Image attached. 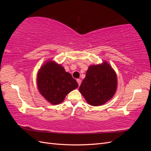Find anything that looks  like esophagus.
Returning a JSON list of instances; mask_svg holds the SVG:
<instances>
[{"label":"esophagus","mask_w":151,"mask_h":151,"mask_svg":"<svg viewBox=\"0 0 151 151\" xmlns=\"http://www.w3.org/2000/svg\"><path fill=\"white\" fill-rule=\"evenodd\" d=\"M77 83H78L79 86H80L81 84V80L80 79H77Z\"/></svg>","instance_id":"obj_1"}]
</instances>
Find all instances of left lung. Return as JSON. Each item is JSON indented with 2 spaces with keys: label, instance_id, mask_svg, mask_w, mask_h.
Returning <instances> with one entry per match:
<instances>
[{
  "label": "left lung",
  "instance_id": "left-lung-1",
  "mask_svg": "<svg viewBox=\"0 0 151 151\" xmlns=\"http://www.w3.org/2000/svg\"><path fill=\"white\" fill-rule=\"evenodd\" d=\"M117 88L116 72L106 62L89 67L79 92L91 106H101L111 99Z\"/></svg>",
  "mask_w": 151,
  "mask_h": 151
}]
</instances>
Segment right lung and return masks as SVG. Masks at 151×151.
Wrapping results in <instances>:
<instances>
[{
	"label": "right lung",
	"instance_id": "add662e5",
	"mask_svg": "<svg viewBox=\"0 0 151 151\" xmlns=\"http://www.w3.org/2000/svg\"><path fill=\"white\" fill-rule=\"evenodd\" d=\"M36 81L40 94L52 104L62 103L68 93L78 87L70 73L54 61H47L41 67Z\"/></svg>",
	"mask_w": 151,
	"mask_h": 151
}]
</instances>
